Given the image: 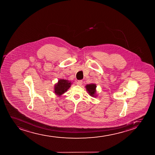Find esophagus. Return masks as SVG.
Instances as JSON below:
<instances>
[{"instance_id": "1", "label": "esophagus", "mask_w": 155, "mask_h": 155, "mask_svg": "<svg viewBox=\"0 0 155 155\" xmlns=\"http://www.w3.org/2000/svg\"><path fill=\"white\" fill-rule=\"evenodd\" d=\"M82 84H83V81L82 80L78 81L77 83V85H82Z\"/></svg>"}]
</instances>
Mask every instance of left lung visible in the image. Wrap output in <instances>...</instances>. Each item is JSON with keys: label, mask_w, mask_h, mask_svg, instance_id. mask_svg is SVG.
<instances>
[{"label": "left lung", "mask_w": 155, "mask_h": 155, "mask_svg": "<svg viewBox=\"0 0 155 155\" xmlns=\"http://www.w3.org/2000/svg\"><path fill=\"white\" fill-rule=\"evenodd\" d=\"M86 88L87 92L89 93V95L91 96L95 97H96V85L94 84H87L86 86Z\"/></svg>", "instance_id": "left-lung-1"}]
</instances>
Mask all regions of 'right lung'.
I'll return each instance as SVG.
<instances>
[{
	"label": "right lung",
	"mask_w": 155,
	"mask_h": 155,
	"mask_svg": "<svg viewBox=\"0 0 155 155\" xmlns=\"http://www.w3.org/2000/svg\"><path fill=\"white\" fill-rule=\"evenodd\" d=\"M71 84L72 83L67 80H59L58 83L54 86V93L58 96H61V94H64L69 88Z\"/></svg>",
	"instance_id": "obj_1"
}]
</instances>
